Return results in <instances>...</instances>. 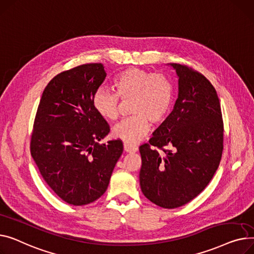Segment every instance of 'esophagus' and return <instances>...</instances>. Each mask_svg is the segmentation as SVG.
Segmentation results:
<instances>
[{
  "mask_svg": "<svg viewBox=\"0 0 254 254\" xmlns=\"http://www.w3.org/2000/svg\"><path fill=\"white\" fill-rule=\"evenodd\" d=\"M137 150L138 148L136 146L128 144V143H124V151L127 153H135V152H137Z\"/></svg>",
  "mask_w": 254,
  "mask_h": 254,
  "instance_id": "1",
  "label": "esophagus"
}]
</instances>
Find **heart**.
Listing matches in <instances>:
<instances>
[{"label": "heart", "mask_w": 254, "mask_h": 254, "mask_svg": "<svg viewBox=\"0 0 254 254\" xmlns=\"http://www.w3.org/2000/svg\"><path fill=\"white\" fill-rule=\"evenodd\" d=\"M116 93L99 88L93 95L95 112L108 121H115L120 116V98L132 100V117L117 124L114 136L128 144L140 141L154 125H161L169 116L173 102V85L160 72H151L138 67H128L117 73L113 79Z\"/></svg>", "instance_id": "b5f03b06"}]
</instances>
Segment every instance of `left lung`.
Listing matches in <instances>:
<instances>
[{
  "label": "left lung",
  "mask_w": 254,
  "mask_h": 254,
  "mask_svg": "<svg viewBox=\"0 0 254 254\" xmlns=\"http://www.w3.org/2000/svg\"><path fill=\"white\" fill-rule=\"evenodd\" d=\"M170 64L180 78L178 98L166 121L139 146V183L148 200L173 209L212 180L223 150V121L212 84L188 65Z\"/></svg>",
  "instance_id": "1"
}]
</instances>
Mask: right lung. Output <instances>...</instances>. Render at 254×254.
Returning <instances> with one entry per match:
<instances>
[{
	"mask_svg": "<svg viewBox=\"0 0 254 254\" xmlns=\"http://www.w3.org/2000/svg\"><path fill=\"white\" fill-rule=\"evenodd\" d=\"M106 76L102 64L59 72L44 89L35 117L32 157L44 181L70 205L101 197L123 153L121 139L97 142L111 130L92 104Z\"/></svg>",
	"mask_w": 254,
	"mask_h": 254,
	"instance_id": "add662e5",
	"label": "right lung"
}]
</instances>
